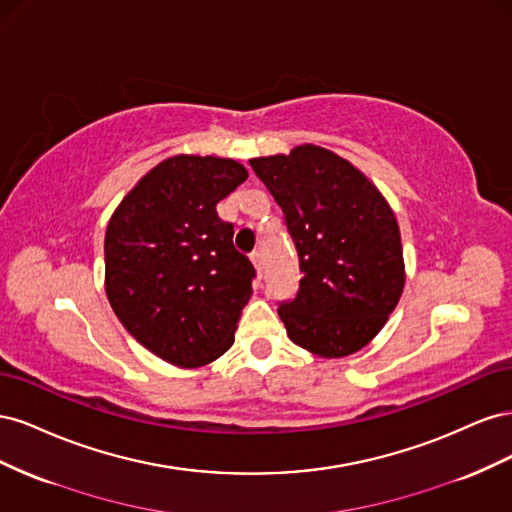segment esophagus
Masks as SVG:
<instances>
[{
    "label": "esophagus",
    "instance_id": "1",
    "mask_svg": "<svg viewBox=\"0 0 512 512\" xmlns=\"http://www.w3.org/2000/svg\"><path fill=\"white\" fill-rule=\"evenodd\" d=\"M252 265H254V269L258 271V275L262 273V254L260 252H254L252 254Z\"/></svg>",
    "mask_w": 512,
    "mask_h": 512
}]
</instances>
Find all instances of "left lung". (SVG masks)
<instances>
[{
	"label": "left lung",
	"instance_id": "1",
	"mask_svg": "<svg viewBox=\"0 0 512 512\" xmlns=\"http://www.w3.org/2000/svg\"><path fill=\"white\" fill-rule=\"evenodd\" d=\"M250 164L282 207L299 254V292L277 309L288 337L322 359L365 348L406 284L391 205L359 168L318 145Z\"/></svg>",
	"mask_w": 512,
	"mask_h": 512
}]
</instances>
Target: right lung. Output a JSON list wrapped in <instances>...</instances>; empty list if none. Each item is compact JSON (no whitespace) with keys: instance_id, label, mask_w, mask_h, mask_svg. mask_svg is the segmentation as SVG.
I'll return each mask as SVG.
<instances>
[{"instance_id":"1","label":"right lung","mask_w":512,"mask_h":512,"mask_svg":"<svg viewBox=\"0 0 512 512\" xmlns=\"http://www.w3.org/2000/svg\"><path fill=\"white\" fill-rule=\"evenodd\" d=\"M245 179L230 158H166L106 226L108 303L136 342L170 365L213 363L235 342L256 271L215 205Z\"/></svg>"}]
</instances>
